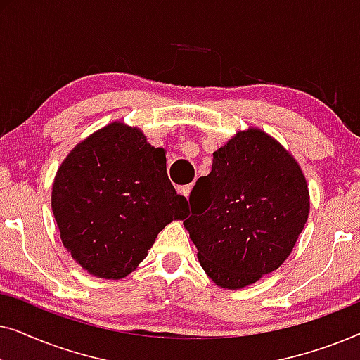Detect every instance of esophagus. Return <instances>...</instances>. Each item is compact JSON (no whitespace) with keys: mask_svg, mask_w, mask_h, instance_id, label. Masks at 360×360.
<instances>
[{"mask_svg":"<svg viewBox=\"0 0 360 360\" xmlns=\"http://www.w3.org/2000/svg\"><path fill=\"white\" fill-rule=\"evenodd\" d=\"M191 188H193V185H184V186H179V193L184 195L188 198L190 193H191Z\"/></svg>","mask_w":360,"mask_h":360,"instance_id":"34e87169","label":"esophagus"}]
</instances>
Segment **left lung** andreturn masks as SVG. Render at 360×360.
I'll use <instances>...</instances> for the list:
<instances>
[{
  "instance_id": "left-lung-1",
  "label": "left lung",
  "mask_w": 360,
  "mask_h": 360,
  "mask_svg": "<svg viewBox=\"0 0 360 360\" xmlns=\"http://www.w3.org/2000/svg\"><path fill=\"white\" fill-rule=\"evenodd\" d=\"M190 205L184 224L201 267L218 287L238 290L287 260L308 219L309 191L293 155L249 127L213 152Z\"/></svg>"
}]
</instances>
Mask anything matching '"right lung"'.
<instances>
[{
	"label": "right lung",
	"instance_id": "right-lung-1",
	"mask_svg": "<svg viewBox=\"0 0 360 360\" xmlns=\"http://www.w3.org/2000/svg\"><path fill=\"white\" fill-rule=\"evenodd\" d=\"M165 150L116 121L77 144L58 167L52 211L62 243L98 278L129 275L188 201L167 176Z\"/></svg>",
	"mask_w": 360,
	"mask_h": 360
}]
</instances>
